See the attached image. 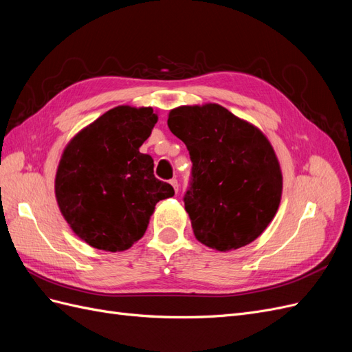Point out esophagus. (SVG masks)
<instances>
[{"label": "esophagus", "mask_w": 352, "mask_h": 352, "mask_svg": "<svg viewBox=\"0 0 352 352\" xmlns=\"http://www.w3.org/2000/svg\"><path fill=\"white\" fill-rule=\"evenodd\" d=\"M170 185H172V186H173V189H175V192L177 194V192H179V182H177V180H176V179H172V180H170Z\"/></svg>", "instance_id": "1"}]
</instances>
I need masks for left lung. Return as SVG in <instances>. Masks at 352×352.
Here are the masks:
<instances>
[{
	"mask_svg": "<svg viewBox=\"0 0 352 352\" xmlns=\"http://www.w3.org/2000/svg\"><path fill=\"white\" fill-rule=\"evenodd\" d=\"M167 124L192 162L184 202L195 238L223 252L257 239L279 208L283 185L265 135L219 104L173 109Z\"/></svg>",
	"mask_w": 352,
	"mask_h": 352,
	"instance_id": "8db88e82",
	"label": "left lung"
}]
</instances>
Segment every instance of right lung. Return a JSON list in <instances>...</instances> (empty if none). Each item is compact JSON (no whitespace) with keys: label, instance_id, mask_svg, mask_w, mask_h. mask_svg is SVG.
Segmentation results:
<instances>
[{"label":"right lung","instance_id":"add662e5","mask_svg":"<svg viewBox=\"0 0 352 352\" xmlns=\"http://www.w3.org/2000/svg\"><path fill=\"white\" fill-rule=\"evenodd\" d=\"M158 117L151 107L119 105L82 129L63 151L56 198L72 230L94 248H131L148 228L158 201L175 195L140 153Z\"/></svg>","mask_w":352,"mask_h":352}]
</instances>
